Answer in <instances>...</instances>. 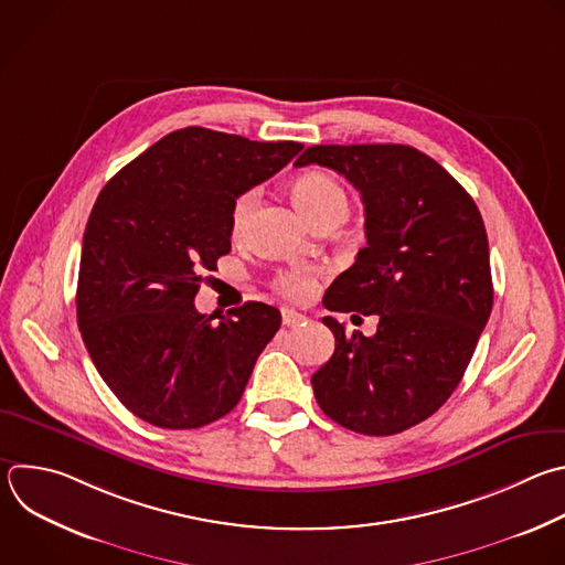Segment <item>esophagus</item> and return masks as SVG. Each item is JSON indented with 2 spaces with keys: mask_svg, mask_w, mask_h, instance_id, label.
Returning a JSON list of instances; mask_svg holds the SVG:
<instances>
[{
  "mask_svg": "<svg viewBox=\"0 0 565 565\" xmlns=\"http://www.w3.org/2000/svg\"><path fill=\"white\" fill-rule=\"evenodd\" d=\"M306 321V315L292 310V308H281V323L284 326H299Z\"/></svg>",
  "mask_w": 565,
  "mask_h": 565,
  "instance_id": "1",
  "label": "esophagus"
}]
</instances>
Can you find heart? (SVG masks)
Listing matches in <instances>:
<instances>
[{
  "label": "heart",
  "mask_w": 565,
  "mask_h": 565,
  "mask_svg": "<svg viewBox=\"0 0 565 565\" xmlns=\"http://www.w3.org/2000/svg\"><path fill=\"white\" fill-rule=\"evenodd\" d=\"M262 191L255 188H248L244 191L231 211V231L235 237H242L250 224V217L259 204ZM292 198L297 202V206L301 209V213L315 224L317 220L326 217V215H345L348 211V195L343 188L339 185L337 179H332L326 172L319 170H310L303 172L295 179L292 183ZM277 288L281 292H286L288 297H306L315 290V277L310 270L303 268H290L279 273L277 277Z\"/></svg>",
  "instance_id": "obj_1"
}]
</instances>
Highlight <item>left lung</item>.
I'll return each mask as SVG.
<instances>
[{
    "label": "left lung",
    "instance_id": "obj_1",
    "mask_svg": "<svg viewBox=\"0 0 565 565\" xmlns=\"http://www.w3.org/2000/svg\"><path fill=\"white\" fill-rule=\"evenodd\" d=\"M308 163L343 174L365 209L367 244L323 303L380 315L372 337H348L323 317L334 352L312 374L315 399L348 430L404 433L448 402L488 323L492 277L481 213L446 168L413 146H310L295 166Z\"/></svg>",
    "mask_w": 565,
    "mask_h": 565
}]
</instances>
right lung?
<instances>
[{
  "label": "right lung",
  "instance_id": "1",
  "mask_svg": "<svg viewBox=\"0 0 565 565\" xmlns=\"http://www.w3.org/2000/svg\"><path fill=\"white\" fill-rule=\"evenodd\" d=\"M303 146L188 126L124 166L90 211L77 323L115 397L139 419L193 430L228 415L281 326L262 301L228 317L195 308L204 273L231 253V211Z\"/></svg>",
  "mask_w": 565,
  "mask_h": 565
}]
</instances>
